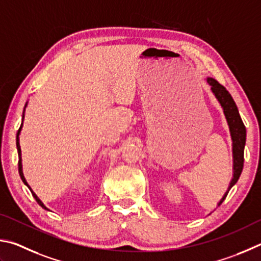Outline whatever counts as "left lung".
I'll return each instance as SVG.
<instances>
[{
  "instance_id": "8db88e82",
  "label": "left lung",
  "mask_w": 261,
  "mask_h": 261,
  "mask_svg": "<svg viewBox=\"0 0 261 261\" xmlns=\"http://www.w3.org/2000/svg\"><path fill=\"white\" fill-rule=\"evenodd\" d=\"M206 81L210 87H211L213 95L216 96V98L220 103L223 110V114H225L227 123L229 126V132L232 141V177L229 187H228V190L222 196L220 202L218 203V206H220L221 203L227 197L231 187L239 181L242 170H243L246 129L243 121H242L234 99H232L231 95L228 93V90L225 87L219 84L216 79H213V77H207Z\"/></svg>"
}]
</instances>
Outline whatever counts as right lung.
Wrapping results in <instances>:
<instances>
[{
    "instance_id": "add662e5",
    "label": "right lung",
    "mask_w": 261,
    "mask_h": 261,
    "mask_svg": "<svg viewBox=\"0 0 261 261\" xmlns=\"http://www.w3.org/2000/svg\"><path fill=\"white\" fill-rule=\"evenodd\" d=\"M26 107H27V102H26V104H25L24 111H22V121H24V117H25V109H26ZM21 128H22V122H21V125H20V127H19V129H18V132H17V136H16V144H17V150H18V157H19V161H18V170H19V175H20V177H21L22 182H24V184H25L27 187H29L30 190L32 191V194H33L34 198L36 199V202H38V203L41 205V206H42L44 210H48V211H49V208H48V207H45V205H44L42 202H41L40 198L38 197V196L35 195L34 191L31 189V187L29 186V184H27L26 180H25L24 173H22V165H21V149H20V144H19V134H20Z\"/></svg>"
}]
</instances>
